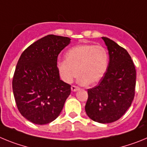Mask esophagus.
Masks as SVG:
<instances>
[{"label":"esophagus","mask_w":147,"mask_h":147,"mask_svg":"<svg viewBox=\"0 0 147 147\" xmlns=\"http://www.w3.org/2000/svg\"><path fill=\"white\" fill-rule=\"evenodd\" d=\"M78 89H79V87L76 86V85H72L71 86V90L72 91H76Z\"/></svg>","instance_id":"1"}]
</instances>
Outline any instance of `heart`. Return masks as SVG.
Masks as SVG:
<instances>
[{
    "label": "heart",
    "mask_w": 147,
    "mask_h": 147,
    "mask_svg": "<svg viewBox=\"0 0 147 147\" xmlns=\"http://www.w3.org/2000/svg\"><path fill=\"white\" fill-rule=\"evenodd\" d=\"M65 60L57 65L60 77L71 83L78 74V82L82 85H96L107 71L109 55L102 45L82 44L71 48L65 54Z\"/></svg>",
    "instance_id": "b5f03b06"
}]
</instances>
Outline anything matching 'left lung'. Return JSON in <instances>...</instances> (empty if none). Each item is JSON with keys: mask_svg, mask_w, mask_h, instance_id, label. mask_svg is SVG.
Returning a JSON list of instances; mask_svg holds the SVG:
<instances>
[{"mask_svg": "<svg viewBox=\"0 0 147 147\" xmlns=\"http://www.w3.org/2000/svg\"><path fill=\"white\" fill-rule=\"evenodd\" d=\"M102 39L110 62L98 85L88 90L85 112L94 121L107 124L119 120L130 107L135 96L136 71L126 49L107 37Z\"/></svg>", "mask_w": 147, "mask_h": 147, "instance_id": "left-lung-1", "label": "left lung"}]
</instances>
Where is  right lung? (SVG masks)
Here are the masks:
<instances>
[{"label": "right lung", "mask_w": 147, "mask_h": 147, "mask_svg": "<svg viewBox=\"0 0 147 147\" xmlns=\"http://www.w3.org/2000/svg\"><path fill=\"white\" fill-rule=\"evenodd\" d=\"M71 42L67 37L49 34L30 45L20 56L12 80L19 112L36 124L55 120L71 93V85L60 80L57 57Z\"/></svg>", "instance_id": "1"}]
</instances>
